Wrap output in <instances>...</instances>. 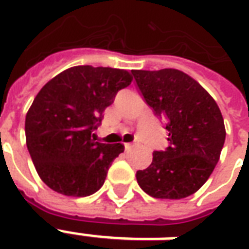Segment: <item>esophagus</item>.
I'll use <instances>...</instances> for the list:
<instances>
[{"label":"esophagus","instance_id":"34e87169","mask_svg":"<svg viewBox=\"0 0 249 249\" xmlns=\"http://www.w3.org/2000/svg\"><path fill=\"white\" fill-rule=\"evenodd\" d=\"M132 148V144H130V143H127V144H124V151L126 152H128V151H131Z\"/></svg>","mask_w":249,"mask_h":249}]
</instances>
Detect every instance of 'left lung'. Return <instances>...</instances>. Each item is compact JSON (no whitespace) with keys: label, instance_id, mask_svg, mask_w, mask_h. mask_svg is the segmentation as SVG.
Segmentation results:
<instances>
[{"label":"left lung","instance_id":"1","mask_svg":"<svg viewBox=\"0 0 249 249\" xmlns=\"http://www.w3.org/2000/svg\"><path fill=\"white\" fill-rule=\"evenodd\" d=\"M153 114L165 121L169 145L155 151L151 165L136 172L138 184L155 198L181 199L196 193L214 171L226 139L214 98L178 69L131 71Z\"/></svg>","mask_w":249,"mask_h":249}]
</instances>
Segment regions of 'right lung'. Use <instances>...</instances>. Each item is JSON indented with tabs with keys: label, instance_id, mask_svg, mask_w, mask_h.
Segmentation results:
<instances>
[{
	"label": "right lung",
	"instance_id": "1",
	"mask_svg": "<svg viewBox=\"0 0 249 249\" xmlns=\"http://www.w3.org/2000/svg\"><path fill=\"white\" fill-rule=\"evenodd\" d=\"M132 81L127 71L78 65L40 89L26 115V144L44 184L57 193L87 197L104 185L123 145L94 142L105 109Z\"/></svg>",
	"mask_w": 249,
	"mask_h": 249
}]
</instances>
